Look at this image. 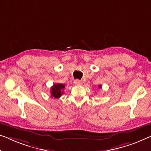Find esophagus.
Returning <instances> with one entry per match:
<instances>
[{
    "mask_svg": "<svg viewBox=\"0 0 151 151\" xmlns=\"http://www.w3.org/2000/svg\"><path fill=\"white\" fill-rule=\"evenodd\" d=\"M75 85H83V83H82V82L80 80H78V79H76V80H75Z\"/></svg>",
    "mask_w": 151,
    "mask_h": 151,
    "instance_id": "1",
    "label": "esophagus"
}]
</instances>
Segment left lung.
Masks as SVG:
<instances>
[{
	"instance_id": "1",
	"label": "left lung",
	"mask_w": 151,
	"mask_h": 151,
	"mask_svg": "<svg viewBox=\"0 0 151 151\" xmlns=\"http://www.w3.org/2000/svg\"><path fill=\"white\" fill-rule=\"evenodd\" d=\"M98 87H99V88H101V87H102V86H101V85H99Z\"/></svg>"
}]
</instances>
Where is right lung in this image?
I'll return each mask as SVG.
<instances>
[{
	"label": "right lung",
	"instance_id": "1",
	"mask_svg": "<svg viewBox=\"0 0 151 151\" xmlns=\"http://www.w3.org/2000/svg\"><path fill=\"white\" fill-rule=\"evenodd\" d=\"M65 88V85L61 83H55L51 88V95L52 98H59L64 93L63 89Z\"/></svg>",
	"mask_w": 151,
	"mask_h": 151
}]
</instances>
